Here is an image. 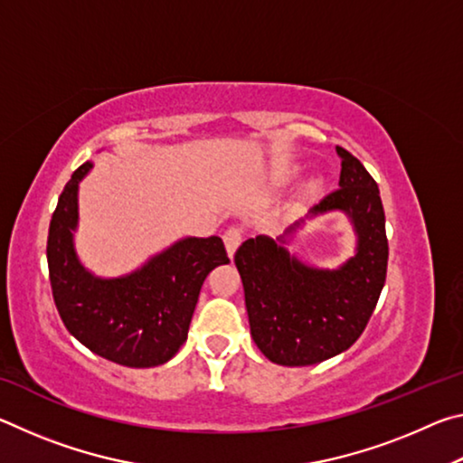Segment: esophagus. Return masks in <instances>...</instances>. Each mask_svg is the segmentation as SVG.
Listing matches in <instances>:
<instances>
[{
    "mask_svg": "<svg viewBox=\"0 0 463 463\" xmlns=\"http://www.w3.org/2000/svg\"><path fill=\"white\" fill-rule=\"evenodd\" d=\"M224 245H226V250H229V255L232 257L234 250H237V247L241 245L242 241V231L239 229V226H231V229L224 231Z\"/></svg>",
    "mask_w": 463,
    "mask_h": 463,
    "instance_id": "esophagus-1",
    "label": "esophagus"
}]
</instances>
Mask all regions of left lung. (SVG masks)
<instances>
[{"label": "left lung", "instance_id": "obj_1", "mask_svg": "<svg viewBox=\"0 0 463 463\" xmlns=\"http://www.w3.org/2000/svg\"><path fill=\"white\" fill-rule=\"evenodd\" d=\"M336 153L339 190L326 194L312 214L347 213L357 232L355 257L341 269H312L268 237L249 239L234 253L250 335L279 365H312L349 349L370 323L386 281V216L378 184L357 156L343 146Z\"/></svg>", "mask_w": 463, "mask_h": 463}]
</instances>
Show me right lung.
Listing matches in <instances>:
<instances>
[{"instance_id":"right-lung-1","label":"right lung","mask_w":463,"mask_h":463,"mask_svg":"<svg viewBox=\"0 0 463 463\" xmlns=\"http://www.w3.org/2000/svg\"><path fill=\"white\" fill-rule=\"evenodd\" d=\"M90 169V161L75 169L51 218L46 260L54 304L67 331L93 354L127 367L161 365L187 339L203 279L231 260L221 237H194L130 276L93 278L73 249L77 185Z\"/></svg>"}]
</instances>
